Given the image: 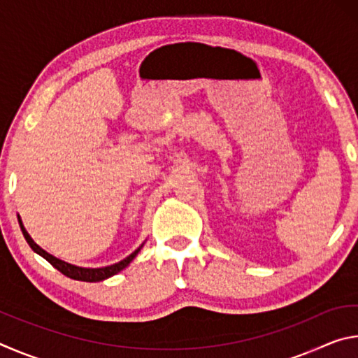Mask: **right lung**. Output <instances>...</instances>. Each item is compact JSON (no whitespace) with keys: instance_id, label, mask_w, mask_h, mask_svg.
<instances>
[{"instance_id":"1","label":"right lung","mask_w":358,"mask_h":358,"mask_svg":"<svg viewBox=\"0 0 358 358\" xmlns=\"http://www.w3.org/2000/svg\"><path fill=\"white\" fill-rule=\"evenodd\" d=\"M19 222H20L23 237H25V240L28 241V245L31 246V250L36 251L38 254H41V256L44 257L45 260H48V262H50L53 266H55V268H57L58 271H62L63 275H66L68 278H72V280H77V281L96 282V281L106 280V278H108V276L117 275L118 271H121V270L124 268V266H128L131 260L137 256L138 251H141V248H138V250H136L134 252L129 254V256L121 260V262L113 264V265H108V266H104V268H82V266H76V265H71V264H68V262H63V260L53 257L52 254L45 252L44 250H42V248H39L38 245L34 243L31 237H29L28 232L25 230V227L22 226L20 217H19Z\"/></svg>"}]
</instances>
